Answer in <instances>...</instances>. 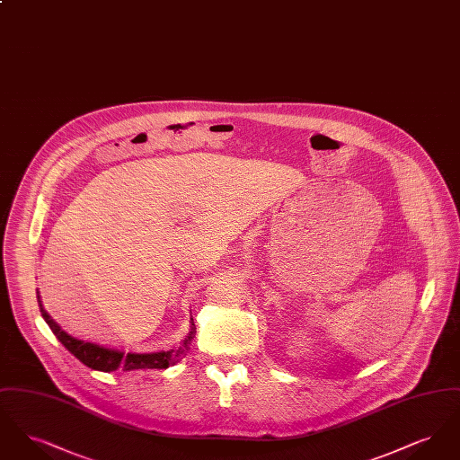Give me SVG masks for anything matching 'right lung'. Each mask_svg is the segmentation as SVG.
Masks as SVG:
<instances>
[{
	"label": "right lung",
	"mask_w": 460,
	"mask_h": 460,
	"mask_svg": "<svg viewBox=\"0 0 460 460\" xmlns=\"http://www.w3.org/2000/svg\"><path fill=\"white\" fill-rule=\"evenodd\" d=\"M38 304H40V310H41V315H43L46 324L53 331V334L58 338V341L75 358H79L84 366H88V367L94 369V371L111 372L122 369V371L129 372L141 371V369H167L169 366L177 364L188 353L190 345H191V341L195 338V332H197L195 323L191 319L190 332L186 334V338L181 341V345L177 349L152 351V353H132V351L126 353V351L107 349V347H102V345H96V343H89V341H83V340H77V338L70 336L44 310L40 291H38Z\"/></svg>",
	"instance_id": "1"
}]
</instances>
